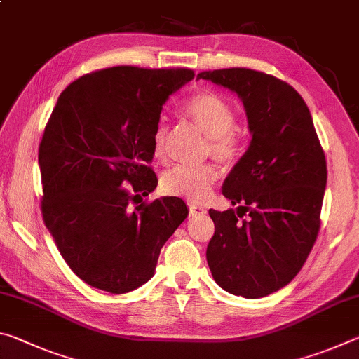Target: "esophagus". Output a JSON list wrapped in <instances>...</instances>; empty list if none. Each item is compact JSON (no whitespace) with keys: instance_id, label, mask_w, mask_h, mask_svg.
Returning a JSON list of instances; mask_svg holds the SVG:
<instances>
[{"instance_id":"1","label":"esophagus","mask_w":359,"mask_h":359,"mask_svg":"<svg viewBox=\"0 0 359 359\" xmlns=\"http://www.w3.org/2000/svg\"><path fill=\"white\" fill-rule=\"evenodd\" d=\"M188 209H190V214L191 215H203L205 214V209L203 208V205H198L194 203H188Z\"/></svg>"}]
</instances>
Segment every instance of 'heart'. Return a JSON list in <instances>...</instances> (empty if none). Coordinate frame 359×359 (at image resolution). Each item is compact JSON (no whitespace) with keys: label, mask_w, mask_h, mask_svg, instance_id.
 Wrapping results in <instances>:
<instances>
[{"label":"heart","mask_w":359,"mask_h":359,"mask_svg":"<svg viewBox=\"0 0 359 359\" xmlns=\"http://www.w3.org/2000/svg\"><path fill=\"white\" fill-rule=\"evenodd\" d=\"M182 112L208 137V154L222 163L233 161L239 154L241 137L234 130L236 115L229 102L220 95L199 92L188 98ZM168 139V126L158 123L151 135V151L156 160H163ZM218 179L212 165L175 166L163 174L161 188L174 196L190 201H201Z\"/></svg>","instance_id":"heart-1"}]
</instances>
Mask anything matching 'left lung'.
Returning a JSON list of instances; mask_svg holds the SVG:
<instances>
[{
    "instance_id": "1",
    "label": "left lung",
    "mask_w": 359,
    "mask_h": 359,
    "mask_svg": "<svg viewBox=\"0 0 359 359\" xmlns=\"http://www.w3.org/2000/svg\"><path fill=\"white\" fill-rule=\"evenodd\" d=\"M196 79L239 96L252 135L223 182V196L236 209L209 210L215 233L205 258L224 291L258 299L293 280L312 250L326 188L325 154L311 111L287 82L247 68L203 71Z\"/></svg>"
}]
</instances>
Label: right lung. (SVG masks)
Returning a JSON list of instances; mask_svg holds the SVG:
<instances>
[{
  "mask_svg": "<svg viewBox=\"0 0 359 359\" xmlns=\"http://www.w3.org/2000/svg\"><path fill=\"white\" fill-rule=\"evenodd\" d=\"M193 77L191 69L115 66L60 95L39 145L42 217L90 287L112 294L142 287L188 217L175 196L138 203L158 185L149 163L163 104Z\"/></svg>",
  "mask_w": 359,
  "mask_h": 359,
  "instance_id": "obj_1",
  "label": "right lung"
}]
</instances>
